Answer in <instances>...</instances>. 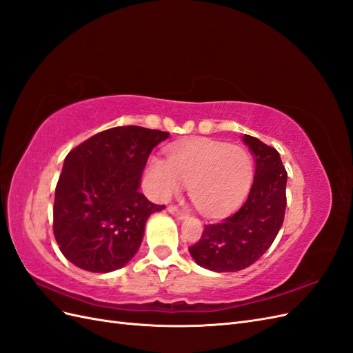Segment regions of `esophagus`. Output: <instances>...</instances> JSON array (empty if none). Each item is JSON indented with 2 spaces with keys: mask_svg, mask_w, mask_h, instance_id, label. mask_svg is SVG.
<instances>
[{
  "mask_svg": "<svg viewBox=\"0 0 353 353\" xmlns=\"http://www.w3.org/2000/svg\"><path fill=\"white\" fill-rule=\"evenodd\" d=\"M168 212L170 213V215H174L176 219H185L187 218V213L184 210H181L176 206H169Z\"/></svg>",
  "mask_w": 353,
  "mask_h": 353,
  "instance_id": "1",
  "label": "esophagus"
}]
</instances>
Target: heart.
<instances>
[{
	"instance_id": "b5f03b06",
	"label": "heart",
	"mask_w": 353,
	"mask_h": 353,
	"mask_svg": "<svg viewBox=\"0 0 353 353\" xmlns=\"http://www.w3.org/2000/svg\"><path fill=\"white\" fill-rule=\"evenodd\" d=\"M148 176L154 197L166 200L185 184L200 212L218 215L237 206L248 193L253 163L240 145L197 138L170 148L168 162L152 157Z\"/></svg>"
}]
</instances>
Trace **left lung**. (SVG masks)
Masks as SVG:
<instances>
[{"instance_id": "1", "label": "left lung", "mask_w": 353, "mask_h": 353, "mask_svg": "<svg viewBox=\"0 0 353 353\" xmlns=\"http://www.w3.org/2000/svg\"><path fill=\"white\" fill-rule=\"evenodd\" d=\"M253 154V185L244 205L222 222L205 225L199 243L188 248L191 258L215 272L248 268L270 249L285 212L287 172L280 153L250 135H243Z\"/></svg>"}]
</instances>
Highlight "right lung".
<instances>
[{
  "mask_svg": "<svg viewBox=\"0 0 353 353\" xmlns=\"http://www.w3.org/2000/svg\"><path fill=\"white\" fill-rule=\"evenodd\" d=\"M169 132L117 126L95 134L66 156L56 187L54 237L78 268L105 274L138 252L148 216L165 206L140 193L153 148Z\"/></svg>",
  "mask_w": 353,
  "mask_h": 353,
  "instance_id": "obj_1",
  "label": "right lung"
}]
</instances>
